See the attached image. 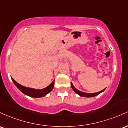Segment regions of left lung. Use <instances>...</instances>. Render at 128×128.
I'll return each instance as SVG.
<instances>
[{
    "mask_svg": "<svg viewBox=\"0 0 128 128\" xmlns=\"http://www.w3.org/2000/svg\"><path fill=\"white\" fill-rule=\"evenodd\" d=\"M71 88H72V90H74V92H75L77 93V94H78V95L82 96V97H95V96L98 95L99 94H100L101 92H102L103 91H104V90L105 89H104V90H102V91H100L99 92H95V93H86V92H82L79 91V90H77V89L75 87L73 86L72 83H71Z\"/></svg>",
    "mask_w": 128,
    "mask_h": 128,
    "instance_id": "left-lung-1",
    "label": "left lung"
}]
</instances>
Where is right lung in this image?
Masks as SVG:
<instances>
[{
	"mask_svg": "<svg viewBox=\"0 0 128 128\" xmlns=\"http://www.w3.org/2000/svg\"><path fill=\"white\" fill-rule=\"evenodd\" d=\"M11 79H12L14 84L16 86V87L22 92H23L25 95L31 97H34V98H39V97H44L52 91L53 88L54 86V80L48 86L45 88L41 89V90H36V89L24 86L18 83L17 82H16L12 78H11Z\"/></svg>",
	"mask_w": 128,
	"mask_h": 128,
	"instance_id": "right-lung-1",
	"label": "right lung"
}]
</instances>
